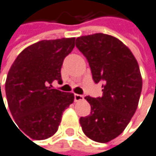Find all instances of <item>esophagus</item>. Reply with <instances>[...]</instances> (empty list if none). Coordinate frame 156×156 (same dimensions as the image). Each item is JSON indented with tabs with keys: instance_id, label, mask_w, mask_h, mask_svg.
<instances>
[{
	"instance_id": "34e87169",
	"label": "esophagus",
	"mask_w": 156,
	"mask_h": 156,
	"mask_svg": "<svg viewBox=\"0 0 156 156\" xmlns=\"http://www.w3.org/2000/svg\"><path fill=\"white\" fill-rule=\"evenodd\" d=\"M75 101L76 102V101H80V100H83V98H84V97L83 96H81V95H77V94H75Z\"/></svg>"
}]
</instances>
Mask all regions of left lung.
Returning <instances> with one entry per match:
<instances>
[{"mask_svg": "<svg viewBox=\"0 0 156 156\" xmlns=\"http://www.w3.org/2000/svg\"><path fill=\"white\" fill-rule=\"evenodd\" d=\"M76 46L87 58L94 81L103 88L101 98L85 97L91 114L80 123L87 137L107 143L125 130L136 111L142 90L137 60L121 41L107 34L80 37Z\"/></svg>", "mask_w": 156, "mask_h": 156, "instance_id": "1", "label": "left lung"}]
</instances>
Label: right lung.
I'll return each mask as SVG.
<instances>
[{"instance_id":"add662e5","label":"right lung","mask_w":156,"mask_h":156,"mask_svg":"<svg viewBox=\"0 0 156 156\" xmlns=\"http://www.w3.org/2000/svg\"><path fill=\"white\" fill-rule=\"evenodd\" d=\"M75 40L33 43L20 53L8 71L5 94L10 113L20 130L32 139L55 134L62 113L74 102L73 93L53 89L52 82L61 80V65L75 47Z\"/></svg>"}]
</instances>
